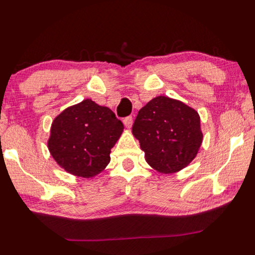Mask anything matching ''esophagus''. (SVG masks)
I'll list each match as a JSON object with an SVG mask.
<instances>
[{"mask_svg":"<svg viewBox=\"0 0 255 255\" xmlns=\"http://www.w3.org/2000/svg\"><path fill=\"white\" fill-rule=\"evenodd\" d=\"M132 122H133V118L131 116H128L125 117L124 119H123V123H124V125L127 127L128 128H130L131 127H132Z\"/></svg>","mask_w":255,"mask_h":255,"instance_id":"esophagus-1","label":"esophagus"}]
</instances>
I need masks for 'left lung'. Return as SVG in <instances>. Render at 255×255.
Instances as JSON below:
<instances>
[{"label":"left lung","mask_w":255,"mask_h":255,"mask_svg":"<svg viewBox=\"0 0 255 255\" xmlns=\"http://www.w3.org/2000/svg\"><path fill=\"white\" fill-rule=\"evenodd\" d=\"M132 133L146 162L164 174L185 168L203 140L198 112L167 97L154 98L139 110Z\"/></svg>","instance_id":"8db88e82"}]
</instances>
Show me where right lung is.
Listing matches in <instances>:
<instances>
[{
  "mask_svg": "<svg viewBox=\"0 0 255 255\" xmlns=\"http://www.w3.org/2000/svg\"><path fill=\"white\" fill-rule=\"evenodd\" d=\"M123 128L124 125L112 111L86 99L56 117L47 146L67 172L91 178L109 164L111 149Z\"/></svg>",
  "mask_w": 255,
  "mask_h": 255,
  "instance_id": "right-lung-1",
  "label": "right lung"
}]
</instances>
